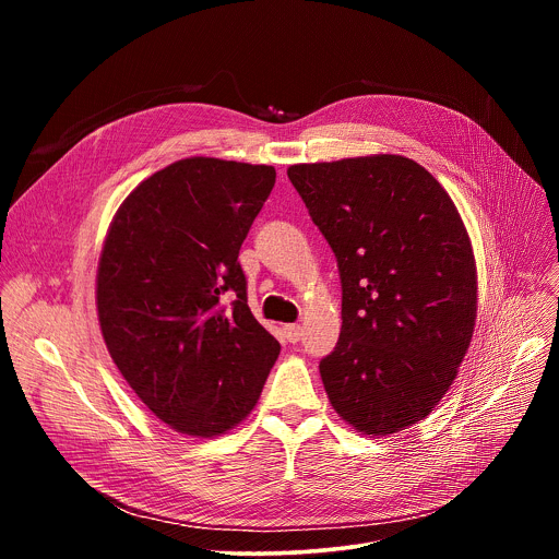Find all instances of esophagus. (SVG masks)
Here are the masks:
<instances>
[{
    "label": "esophagus",
    "mask_w": 559,
    "mask_h": 559,
    "mask_svg": "<svg viewBox=\"0 0 559 559\" xmlns=\"http://www.w3.org/2000/svg\"><path fill=\"white\" fill-rule=\"evenodd\" d=\"M302 336V328L300 325H285V338L289 343H298Z\"/></svg>",
    "instance_id": "esophagus-1"
}]
</instances>
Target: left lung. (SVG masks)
Instances as JSON below:
<instances>
[{
  "instance_id": "8db88e82",
  "label": "left lung",
  "mask_w": 559,
  "mask_h": 559,
  "mask_svg": "<svg viewBox=\"0 0 559 559\" xmlns=\"http://www.w3.org/2000/svg\"><path fill=\"white\" fill-rule=\"evenodd\" d=\"M287 177L332 246L343 328L321 378L365 436L403 431L442 401L471 345L477 270L447 190L401 154L296 164Z\"/></svg>"
}]
</instances>
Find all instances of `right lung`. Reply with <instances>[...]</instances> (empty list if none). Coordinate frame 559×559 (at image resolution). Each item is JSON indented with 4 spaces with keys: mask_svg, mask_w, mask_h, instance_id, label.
<instances>
[{
    "mask_svg": "<svg viewBox=\"0 0 559 559\" xmlns=\"http://www.w3.org/2000/svg\"><path fill=\"white\" fill-rule=\"evenodd\" d=\"M274 181L272 166L181 158L141 181L108 227L95 292L104 343L141 403L179 433L214 438L243 423L281 354L238 265Z\"/></svg>",
    "mask_w": 559,
    "mask_h": 559,
    "instance_id": "obj_1",
    "label": "right lung"
}]
</instances>
